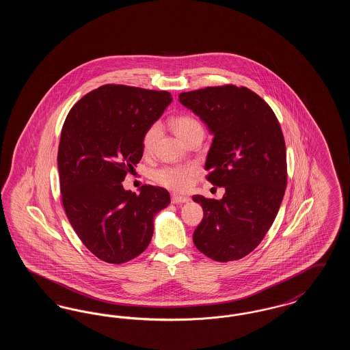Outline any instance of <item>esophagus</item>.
<instances>
[{"label":"esophagus","mask_w":350,"mask_h":350,"mask_svg":"<svg viewBox=\"0 0 350 350\" xmlns=\"http://www.w3.org/2000/svg\"><path fill=\"white\" fill-rule=\"evenodd\" d=\"M187 197H183V196H177V194H173L172 196V203H176V204H180V203H186L189 202Z\"/></svg>","instance_id":"obj_1"}]
</instances>
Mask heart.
Returning a JSON list of instances; mask_svg holds the SVG:
<instances>
[{
  "mask_svg": "<svg viewBox=\"0 0 350 350\" xmlns=\"http://www.w3.org/2000/svg\"><path fill=\"white\" fill-rule=\"evenodd\" d=\"M170 126L177 136L185 142L196 133H203V127L200 120L191 116H178L170 120ZM160 126L157 123L152 124L143 135V150L150 153L159 137ZM197 174L194 167H163L152 172V178L160 185L165 186L170 190L183 191L186 190Z\"/></svg>",
  "mask_w": 350,
  "mask_h": 350,
  "instance_id": "obj_1",
  "label": "heart"
}]
</instances>
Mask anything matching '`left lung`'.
<instances>
[{"instance_id":"1","label":"left lung","mask_w":350,"mask_h":350,"mask_svg":"<svg viewBox=\"0 0 350 350\" xmlns=\"http://www.w3.org/2000/svg\"><path fill=\"white\" fill-rule=\"evenodd\" d=\"M178 97L214 133L206 178L226 189L221 200L193 197L203 208L193 241L219 262L240 260L262 241L284 196L287 164L280 122L245 86H207Z\"/></svg>"}]
</instances>
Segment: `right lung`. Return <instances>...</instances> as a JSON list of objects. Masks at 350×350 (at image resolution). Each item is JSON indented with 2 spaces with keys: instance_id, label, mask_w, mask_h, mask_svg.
<instances>
[{
  "instance_id": "add662e5",
  "label": "right lung",
  "mask_w": 350,
  "mask_h": 350,
  "mask_svg": "<svg viewBox=\"0 0 350 350\" xmlns=\"http://www.w3.org/2000/svg\"><path fill=\"white\" fill-rule=\"evenodd\" d=\"M172 102L165 90L107 83L68 113L57 152L62 200L69 223L96 257L123 264L150 245L153 217L170 203L160 186L140 194L122 181L143 156V135Z\"/></svg>"
}]
</instances>
